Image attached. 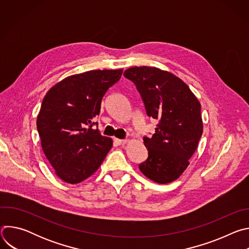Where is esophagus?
<instances>
[{
	"label": "esophagus",
	"instance_id": "34e87169",
	"mask_svg": "<svg viewBox=\"0 0 249 249\" xmlns=\"http://www.w3.org/2000/svg\"><path fill=\"white\" fill-rule=\"evenodd\" d=\"M115 145L117 146H121V145H125L127 143V140H120V139H117V138H114L113 139Z\"/></svg>",
	"mask_w": 249,
	"mask_h": 249
}]
</instances>
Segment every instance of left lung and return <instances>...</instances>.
Segmentation results:
<instances>
[{
	"label": "left lung",
	"mask_w": 249,
	"mask_h": 249,
	"mask_svg": "<svg viewBox=\"0 0 249 249\" xmlns=\"http://www.w3.org/2000/svg\"><path fill=\"white\" fill-rule=\"evenodd\" d=\"M124 77L136 86L149 117L159 120L151 138L144 137L148 159L139 168L151 180H176L189 165L203 133L201 104L188 86L155 67H133Z\"/></svg>",
	"instance_id": "left-lung-1"
}]
</instances>
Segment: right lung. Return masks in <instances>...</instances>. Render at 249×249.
Wrapping results in <instances>:
<instances>
[{"instance_id": "1", "label": "right lung", "mask_w": 249, "mask_h": 249, "mask_svg": "<svg viewBox=\"0 0 249 249\" xmlns=\"http://www.w3.org/2000/svg\"><path fill=\"white\" fill-rule=\"evenodd\" d=\"M123 70H93L70 76L43 98L36 126L42 150L58 177L71 184L93 174L112 148L92 119L103 95L117 83Z\"/></svg>"}]
</instances>
